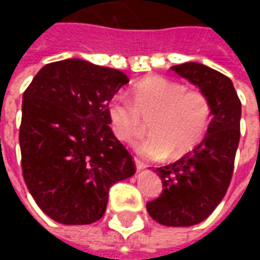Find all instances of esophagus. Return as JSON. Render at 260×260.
I'll list each match as a JSON object with an SVG mask.
<instances>
[{
  "label": "esophagus",
  "instance_id": "esophagus-1",
  "mask_svg": "<svg viewBox=\"0 0 260 260\" xmlns=\"http://www.w3.org/2000/svg\"><path fill=\"white\" fill-rule=\"evenodd\" d=\"M135 164H136V169H137V171H142V169H145L146 168L145 162H142V160H140V159H137V157H135Z\"/></svg>",
  "mask_w": 260,
  "mask_h": 260
}]
</instances>
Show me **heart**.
I'll return each instance as SVG.
<instances>
[{
	"label": "heart",
	"instance_id": "heart-1",
	"mask_svg": "<svg viewBox=\"0 0 260 260\" xmlns=\"http://www.w3.org/2000/svg\"><path fill=\"white\" fill-rule=\"evenodd\" d=\"M213 111L204 91L164 76L139 81L132 88V103L123 95H114L107 105L110 127L124 143H133L143 135L149 120L152 133L136 149L152 159L179 157L194 150L204 140Z\"/></svg>",
	"mask_w": 260,
	"mask_h": 260
}]
</instances>
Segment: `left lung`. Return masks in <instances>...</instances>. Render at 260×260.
I'll return each mask as SVG.
<instances>
[{"mask_svg": "<svg viewBox=\"0 0 260 260\" xmlns=\"http://www.w3.org/2000/svg\"><path fill=\"white\" fill-rule=\"evenodd\" d=\"M210 96L213 120L204 140L174 164L156 168L160 195L146 204L157 223L188 227L201 223L220 204L235 171L242 104L233 82L208 66L186 62L172 68Z\"/></svg>", "mask_w": 260, "mask_h": 260, "instance_id": "8db88e82", "label": "left lung"}]
</instances>
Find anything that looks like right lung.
Listing matches in <instances>:
<instances>
[{"instance_id":"right-lung-1","label":"right lung","mask_w":260,"mask_h":260,"mask_svg":"<svg viewBox=\"0 0 260 260\" xmlns=\"http://www.w3.org/2000/svg\"><path fill=\"white\" fill-rule=\"evenodd\" d=\"M127 82L118 69L65 59L43 66L23 94V178L36 204L57 223H95L111 185L136 172L107 117L108 101Z\"/></svg>"}]
</instances>
